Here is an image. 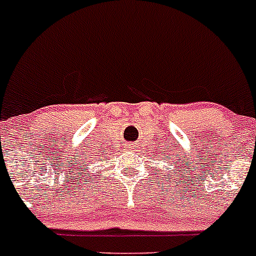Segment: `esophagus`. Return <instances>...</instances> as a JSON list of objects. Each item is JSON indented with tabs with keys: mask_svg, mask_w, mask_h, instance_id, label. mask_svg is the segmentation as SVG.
Listing matches in <instances>:
<instances>
[{
	"mask_svg": "<svg viewBox=\"0 0 256 256\" xmlns=\"http://www.w3.org/2000/svg\"><path fill=\"white\" fill-rule=\"evenodd\" d=\"M133 148H134V146H133V144H126V150H128V151H132L133 150Z\"/></svg>",
	"mask_w": 256,
	"mask_h": 256,
	"instance_id": "obj_1",
	"label": "esophagus"
}]
</instances>
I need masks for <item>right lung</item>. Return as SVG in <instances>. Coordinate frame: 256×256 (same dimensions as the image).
I'll use <instances>...</instances> for the list:
<instances>
[{
	"mask_svg": "<svg viewBox=\"0 0 256 256\" xmlns=\"http://www.w3.org/2000/svg\"><path fill=\"white\" fill-rule=\"evenodd\" d=\"M91 164H92V162H91ZM90 166H91V165H87V166H84V168H86V173H88V172H90V169H88V168H90Z\"/></svg>",
	"mask_w": 256,
	"mask_h": 256,
	"instance_id": "obj_1",
	"label": "right lung"
}]
</instances>
